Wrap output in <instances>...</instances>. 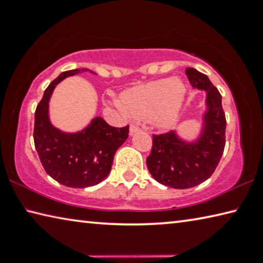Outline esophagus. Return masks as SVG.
<instances>
[{
	"label": "esophagus",
	"instance_id": "34e87169",
	"mask_svg": "<svg viewBox=\"0 0 263 263\" xmlns=\"http://www.w3.org/2000/svg\"><path fill=\"white\" fill-rule=\"evenodd\" d=\"M139 131H140V128L137 126V125H131L130 126V135H135V133L139 132Z\"/></svg>",
	"mask_w": 263,
	"mask_h": 263
}]
</instances>
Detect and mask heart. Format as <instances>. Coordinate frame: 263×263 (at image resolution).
I'll use <instances>...</instances> for the list:
<instances>
[{
    "mask_svg": "<svg viewBox=\"0 0 263 263\" xmlns=\"http://www.w3.org/2000/svg\"><path fill=\"white\" fill-rule=\"evenodd\" d=\"M187 87L180 78H165L128 89L120 95V103L112 105L135 118L151 119L159 127H171L184 106Z\"/></svg>",
    "mask_w": 263,
    "mask_h": 263,
    "instance_id": "heart-1",
    "label": "heart"
}]
</instances>
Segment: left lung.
<instances>
[{"mask_svg":"<svg viewBox=\"0 0 263 263\" xmlns=\"http://www.w3.org/2000/svg\"><path fill=\"white\" fill-rule=\"evenodd\" d=\"M185 72L194 89L205 91L200 130L193 139L184 138L178 131L153 136L152 151L146 159L149 173L159 184L178 190L206 181L221 159L226 143L221 95L206 74L193 68Z\"/></svg>","mask_w":263,"mask_h":263,"instance_id":"8db88e82","label":"left lung"}]
</instances>
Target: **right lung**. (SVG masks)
<instances>
[{
  "instance_id": "right-lung-1",
  "label": "right lung",
  "mask_w": 263,
  "mask_h": 263,
  "mask_svg": "<svg viewBox=\"0 0 263 263\" xmlns=\"http://www.w3.org/2000/svg\"><path fill=\"white\" fill-rule=\"evenodd\" d=\"M89 69L62 72L50 83L35 112L34 141L40 160L50 177L72 189L95 186L109 176L117 149L128 137V126L112 127L102 117H95L76 132L62 131L50 120L49 102L63 79Z\"/></svg>"
}]
</instances>
